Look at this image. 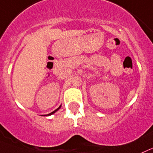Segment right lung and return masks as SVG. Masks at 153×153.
Returning <instances> with one entry per match:
<instances>
[{"mask_svg": "<svg viewBox=\"0 0 153 153\" xmlns=\"http://www.w3.org/2000/svg\"><path fill=\"white\" fill-rule=\"evenodd\" d=\"M61 108V106H59V107H58V108H57V109L56 110H54V111H52V112H51V113H49V114H48V115H52V114H54V112H55V111H58V109H59V108Z\"/></svg>", "mask_w": 153, "mask_h": 153, "instance_id": "1", "label": "right lung"}]
</instances>
